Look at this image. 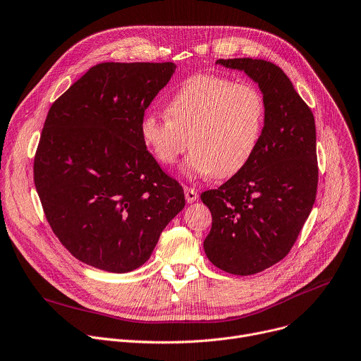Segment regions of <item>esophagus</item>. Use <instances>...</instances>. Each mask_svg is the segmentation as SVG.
Returning a JSON list of instances; mask_svg holds the SVG:
<instances>
[{"label":"esophagus","mask_w":361,"mask_h":361,"mask_svg":"<svg viewBox=\"0 0 361 361\" xmlns=\"http://www.w3.org/2000/svg\"><path fill=\"white\" fill-rule=\"evenodd\" d=\"M184 195H185V200H187L188 203H192V202H195V200L199 199L197 191H195V190L191 188V187H184Z\"/></svg>","instance_id":"esophagus-1"}]
</instances>
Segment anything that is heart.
<instances>
[{
    "instance_id": "heart-1",
    "label": "heart",
    "mask_w": 361,
    "mask_h": 361,
    "mask_svg": "<svg viewBox=\"0 0 361 361\" xmlns=\"http://www.w3.org/2000/svg\"><path fill=\"white\" fill-rule=\"evenodd\" d=\"M167 118L145 115L141 135L162 166H173L188 144L184 164L190 176L227 178L253 157L264 130L267 106L250 83L217 75L184 80L166 105Z\"/></svg>"
}]
</instances>
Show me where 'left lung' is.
I'll use <instances>...</instances> for the list:
<instances>
[{
	"instance_id": "8db88e82",
	"label": "left lung",
	"mask_w": 361,
	"mask_h": 361,
	"mask_svg": "<svg viewBox=\"0 0 361 361\" xmlns=\"http://www.w3.org/2000/svg\"><path fill=\"white\" fill-rule=\"evenodd\" d=\"M243 71L262 90L265 125L253 157L219 188L202 192L212 212L204 252L219 269L253 275L282 260L297 242L317 195L315 121L276 64L262 59H219Z\"/></svg>"
}]
</instances>
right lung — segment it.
I'll use <instances>...</instances> for the list:
<instances>
[{
    "label": "right lung",
    "instance_id": "1",
    "mask_svg": "<svg viewBox=\"0 0 361 361\" xmlns=\"http://www.w3.org/2000/svg\"><path fill=\"white\" fill-rule=\"evenodd\" d=\"M176 64L99 63L53 102L35 155V185L53 233L76 259L130 272L185 204L141 135L145 109Z\"/></svg>",
    "mask_w": 361,
    "mask_h": 361
}]
</instances>
